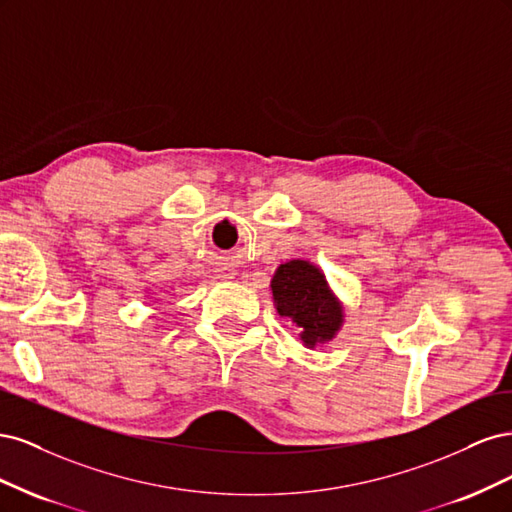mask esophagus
Listing matches in <instances>:
<instances>
[{
    "label": "esophagus",
    "instance_id": "esophagus-1",
    "mask_svg": "<svg viewBox=\"0 0 512 512\" xmlns=\"http://www.w3.org/2000/svg\"><path fill=\"white\" fill-rule=\"evenodd\" d=\"M220 277H224V280H230V277H232V273H222Z\"/></svg>",
    "mask_w": 512,
    "mask_h": 512
}]
</instances>
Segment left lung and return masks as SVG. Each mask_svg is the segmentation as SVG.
<instances>
[{
  "instance_id": "8db88e82",
  "label": "left lung",
  "mask_w": 512,
  "mask_h": 512,
  "mask_svg": "<svg viewBox=\"0 0 512 512\" xmlns=\"http://www.w3.org/2000/svg\"><path fill=\"white\" fill-rule=\"evenodd\" d=\"M277 314L299 329L305 348L329 344L344 327V303L314 262L294 258L275 269L271 280Z\"/></svg>"
}]
</instances>
